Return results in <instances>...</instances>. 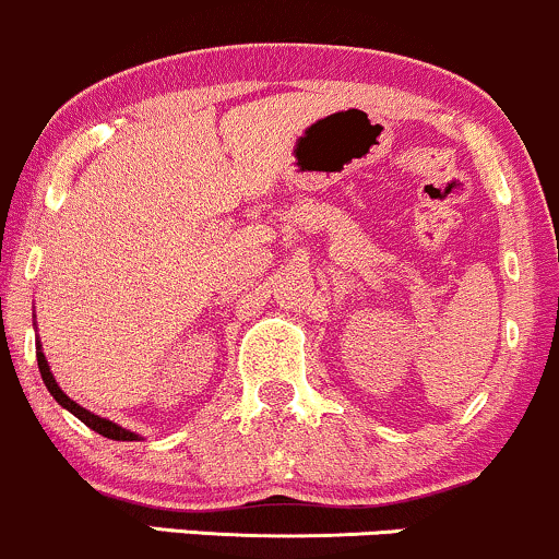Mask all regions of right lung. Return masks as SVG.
<instances>
[{"label":"right lung","mask_w":559,"mask_h":559,"mask_svg":"<svg viewBox=\"0 0 559 559\" xmlns=\"http://www.w3.org/2000/svg\"><path fill=\"white\" fill-rule=\"evenodd\" d=\"M36 361H39V372H41L44 385H47V391L52 393L55 401H58L60 406H66V409L71 412V415H76V417L81 419V423L86 425V428H92L94 432H99V436H105V438H112V441H136L134 432H129V430L118 428V425H116V423H110V419H103V417L92 415L90 409H84V406H79L76 401L68 399L66 393L60 391L58 382H55L52 372H49V364H47V359H44L41 350H36Z\"/></svg>","instance_id":"add662e5"}]
</instances>
